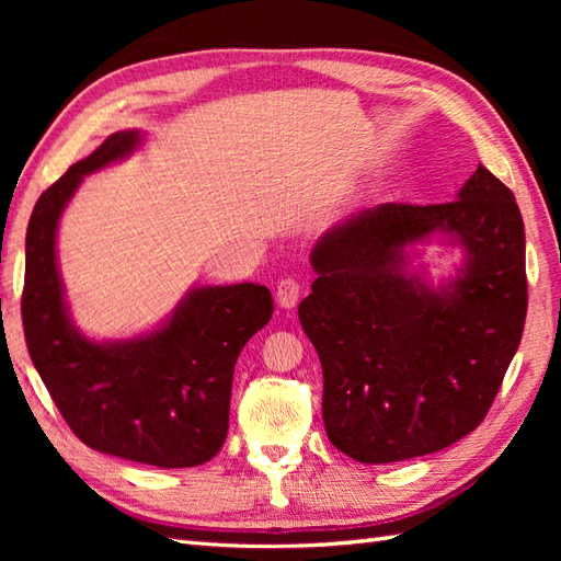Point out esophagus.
Segmentation results:
<instances>
[{"mask_svg": "<svg viewBox=\"0 0 561 561\" xmlns=\"http://www.w3.org/2000/svg\"><path fill=\"white\" fill-rule=\"evenodd\" d=\"M299 294H301V284L299 282L282 279L277 284V304L282 308H294L296 301H299Z\"/></svg>", "mask_w": 561, "mask_h": 561, "instance_id": "1", "label": "esophagus"}]
</instances>
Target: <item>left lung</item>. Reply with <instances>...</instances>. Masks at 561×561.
I'll return each instance as SVG.
<instances>
[{"instance_id":"left-lung-1","label":"left lung","mask_w":561,"mask_h":561,"mask_svg":"<svg viewBox=\"0 0 561 561\" xmlns=\"http://www.w3.org/2000/svg\"><path fill=\"white\" fill-rule=\"evenodd\" d=\"M428 244L460 249L434 283ZM301 328L323 366L332 446L383 465L436 453L484 420L526 325V231L480 163L446 205L352 214L311 250Z\"/></svg>"}]
</instances>
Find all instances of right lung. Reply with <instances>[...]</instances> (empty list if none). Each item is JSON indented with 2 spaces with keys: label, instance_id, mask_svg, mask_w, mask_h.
Instances as JSON below:
<instances>
[{
  "label": "right lung",
  "instance_id": "1",
  "mask_svg": "<svg viewBox=\"0 0 561 561\" xmlns=\"http://www.w3.org/2000/svg\"><path fill=\"white\" fill-rule=\"evenodd\" d=\"M141 145V129L113 133L35 202L23 332L35 371L83 444L157 468H193L224 446L236 359L270 323L274 301L255 282L197 284L159 325L135 337L96 340L77 328L57 262L59 219L83 178Z\"/></svg>",
  "mask_w": 561,
  "mask_h": 561
}]
</instances>
